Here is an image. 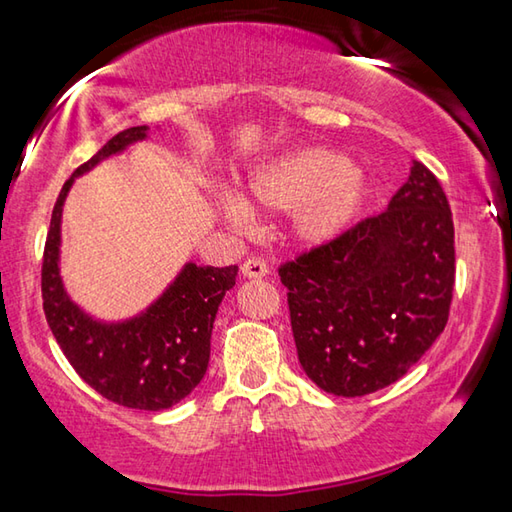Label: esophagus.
Segmentation results:
<instances>
[{
  "label": "esophagus",
  "instance_id": "1",
  "mask_svg": "<svg viewBox=\"0 0 512 512\" xmlns=\"http://www.w3.org/2000/svg\"><path fill=\"white\" fill-rule=\"evenodd\" d=\"M241 273H244V277H248V280H262V277L268 275V266L264 259L250 257L244 264H241Z\"/></svg>",
  "mask_w": 512,
  "mask_h": 512
}]
</instances>
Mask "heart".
<instances>
[{
  "label": "heart",
  "mask_w": 512,
  "mask_h": 512,
  "mask_svg": "<svg viewBox=\"0 0 512 512\" xmlns=\"http://www.w3.org/2000/svg\"><path fill=\"white\" fill-rule=\"evenodd\" d=\"M370 198L363 171L334 149H296L275 155L250 173L248 201L223 194L219 207L244 228L255 212H293V235L307 248H323L348 235Z\"/></svg>",
  "instance_id": "b5f03b06"
}]
</instances>
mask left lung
Here are the masks:
<instances>
[{"instance_id": "1", "label": "left lung", "mask_w": 512, "mask_h": 512, "mask_svg": "<svg viewBox=\"0 0 512 512\" xmlns=\"http://www.w3.org/2000/svg\"><path fill=\"white\" fill-rule=\"evenodd\" d=\"M454 262L447 196L413 160L384 212L277 268L307 377L341 397L404 377L447 325Z\"/></svg>"}]
</instances>
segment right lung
Listing matches in <instances>:
<instances>
[{"instance_id":"right-lung-1","label":"right lung","mask_w":512,"mask_h":512,"mask_svg":"<svg viewBox=\"0 0 512 512\" xmlns=\"http://www.w3.org/2000/svg\"><path fill=\"white\" fill-rule=\"evenodd\" d=\"M133 126L108 140L60 189L42 257V307L60 350L106 400L140 411H162L201 384L210 363V336L225 291L235 287L237 266H183L149 309L121 323H103L72 302L60 280V219L74 178L146 137Z\"/></svg>"}]
</instances>
